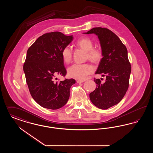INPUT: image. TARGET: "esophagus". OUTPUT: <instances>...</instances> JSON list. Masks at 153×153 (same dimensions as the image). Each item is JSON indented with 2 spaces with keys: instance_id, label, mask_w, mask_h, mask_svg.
Instances as JSON below:
<instances>
[{
  "instance_id": "obj_1",
  "label": "esophagus",
  "mask_w": 153,
  "mask_h": 153,
  "mask_svg": "<svg viewBox=\"0 0 153 153\" xmlns=\"http://www.w3.org/2000/svg\"><path fill=\"white\" fill-rule=\"evenodd\" d=\"M76 81H77V83H81V82H84V80H77Z\"/></svg>"
}]
</instances>
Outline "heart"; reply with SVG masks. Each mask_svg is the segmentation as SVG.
Segmentation results:
<instances>
[{
	"instance_id": "obj_1",
	"label": "heart",
	"mask_w": 153,
	"mask_h": 153,
	"mask_svg": "<svg viewBox=\"0 0 153 153\" xmlns=\"http://www.w3.org/2000/svg\"><path fill=\"white\" fill-rule=\"evenodd\" d=\"M76 45L87 52L86 57L94 63H98L103 57V53L99 48H94L93 41L88 37H82L76 42ZM61 56L64 62L69 64L72 58V50L66 46L61 51ZM94 71V68L89 64H74L68 69L70 77L77 80H84L88 74Z\"/></svg>"
}]
</instances>
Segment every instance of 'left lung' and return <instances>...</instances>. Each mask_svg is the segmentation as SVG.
<instances>
[{
	"label": "left lung",
	"instance_id": "1",
	"mask_svg": "<svg viewBox=\"0 0 153 153\" xmlns=\"http://www.w3.org/2000/svg\"><path fill=\"white\" fill-rule=\"evenodd\" d=\"M92 33L98 36L103 53L95 74H102L106 80L102 82V79H94L97 87L89 97L99 108L108 109L118 104L126 94L129 86L131 64L126 46L114 33L107 28L94 27L85 34Z\"/></svg>",
	"mask_w": 153,
	"mask_h": 153
}]
</instances>
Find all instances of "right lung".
I'll return each instance as SVG.
<instances>
[{"instance_id": "1", "label": "right lung", "mask_w": 153, "mask_h": 153, "mask_svg": "<svg viewBox=\"0 0 153 153\" xmlns=\"http://www.w3.org/2000/svg\"><path fill=\"white\" fill-rule=\"evenodd\" d=\"M73 40L61 32L47 33L39 36L27 51L23 71L30 93L41 107L51 109L62 107L70 96L73 79L56 81V76H65L61 51Z\"/></svg>"}]
</instances>
